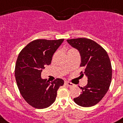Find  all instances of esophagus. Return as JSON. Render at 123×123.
I'll return each mask as SVG.
<instances>
[{
	"label": "esophagus",
	"instance_id": "obj_1",
	"mask_svg": "<svg viewBox=\"0 0 123 123\" xmlns=\"http://www.w3.org/2000/svg\"><path fill=\"white\" fill-rule=\"evenodd\" d=\"M64 84L66 85H68V86H69V87H73L74 85L72 83H71V82H67V81H66V82H64Z\"/></svg>",
	"mask_w": 123,
	"mask_h": 123
}]
</instances>
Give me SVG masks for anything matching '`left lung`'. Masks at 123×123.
Listing matches in <instances>:
<instances>
[{
    "mask_svg": "<svg viewBox=\"0 0 123 123\" xmlns=\"http://www.w3.org/2000/svg\"><path fill=\"white\" fill-rule=\"evenodd\" d=\"M70 45L79 51L80 66L84 67L80 77L85 75L88 83L81 87L82 93L74 99L75 103L83 107H90L103 98L110 86L112 68L108 53L100 44L90 39L80 38L67 39Z\"/></svg>",
    "mask_w": 123,
    "mask_h": 123,
    "instance_id": "1",
    "label": "left lung"
}]
</instances>
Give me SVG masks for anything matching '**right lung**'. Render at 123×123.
Listing matches in <instances>:
<instances>
[{"label": "right lung", "instance_id": "add662e5", "mask_svg": "<svg viewBox=\"0 0 123 123\" xmlns=\"http://www.w3.org/2000/svg\"><path fill=\"white\" fill-rule=\"evenodd\" d=\"M64 39H35L20 51L16 62L15 75L20 93L30 105L37 109L49 107L57 97L64 80L56 79L51 82L42 79L41 74L51 64L52 57Z\"/></svg>", "mask_w": 123, "mask_h": 123}]
</instances>
